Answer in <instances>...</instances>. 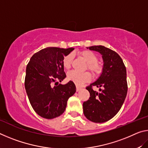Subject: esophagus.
Returning <instances> with one entry per match:
<instances>
[{"label":"esophagus","mask_w":148,"mask_h":148,"mask_svg":"<svg viewBox=\"0 0 148 148\" xmlns=\"http://www.w3.org/2000/svg\"><path fill=\"white\" fill-rule=\"evenodd\" d=\"M81 89H82V87H80L79 86H76V91H80V90H81Z\"/></svg>","instance_id":"1"}]
</instances>
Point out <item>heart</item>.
I'll use <instances>...</instances> for the list:
<instances>
[{"label": "heart", "instance_id": "b5f03b06", "mask_svg": "<svg viewBox=\"0 0 148 148\" xmlns=\"http://www.w3.org/2000/svg\"><path fill=\"white\" fill-rule=\"evenodd\" d=\"M80 55L84 57L87 62V68L92 74L97 76L101 73L102 66L98 62V57L94 52L89 50H84L80 52ZM73 56L70 53L64 56L62 59V66L65 69H69L71 67ZM67 78L73 82L77 86H81L86 82L90 81L91 75L89 72H79L76 71H71L67 74Z\"/></svg>", "mask_w": 148, "mask_h": 148}]
</instances>
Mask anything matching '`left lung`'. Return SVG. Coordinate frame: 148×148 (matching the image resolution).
<instances>
[{
	"label": "left lung",
	"mask_w": 148,
	"mask_h": 148,
	"mask_svg": "<svg viewBox=\"0 0 148 148\" xmlns=\"http://www.w3.org/2000/svg\"><path fill=\"white\" fill-rule=\"evenodd\" d=\"M102 55V72L96 82L86 89L90 93L88 101L83 103L84 114L89 121L104 123L111 119L121 109L127 93L126 67L116 51L103 46L87 47ZM99 87V93L92 87Z\"/></svg>",
	"instance_id": "obj_1"
}]
</instances>
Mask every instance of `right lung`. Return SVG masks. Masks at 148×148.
<instances>
[{
  "mask_svg": "<svg viewBox=\"0 0 148 148\" xmlns=\"http://www.w3.org/2000/svg\"><path fill=\"white\" fill-rule=\"evenodd\" d=\"M74 48L49 47L31 57L27 66L25 87L32 108L46 119H53L63 113L67 101L76 92L73 82L59 84L66 74L62 59ZM55 83L53 86L52 84Z\"/></svg>",
  "mask_w": 148,
  "mask_h": 148,
  "instance_id": "obj_1",
  "label": "right lung"
}]
</instances>
